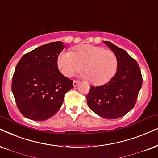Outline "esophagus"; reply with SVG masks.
<instances>
[{
	"instance_id": "esophagus-1",
	"label": "esophagus",
	"mask_w": 158,
	"mask_h": 158,
	"mask_svg": "<svg viewBox=\"0 0 158 158\" xmlns=\"http://www.w3.org/2000/svg\"><path fill=\"white\" fill-rule=\"evenodd\" d=\"M80 83V81H78V80H73V85L74 87H77V86L79 85V84Z\"/></svg>"
}]
</instances>
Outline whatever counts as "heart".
<instances>
[{
	"label": "heart",
	"instance_id": "1",
	"mask_svg": "<svg viewBox=\"0 0 158 158\" xmlns=\"http://www.w3.org/2000/svg\"><path fill=\"white\" fill-rule=\"evenodd\" d=\"M57 65L66 77L82 70L85 77L95 85H102L109 81L118 68V59L114 52L99 46H77L70 52L60 55Z\"/></svg>",
	"mask_w": 158,
	"mask_h": 158
}]
</instances>
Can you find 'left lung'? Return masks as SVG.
<instances>
[{
  "label": "left lung",
  "mask_w": 158,
  "mask_h": 158,
  "mask_svg": "<svg viewBox=\"0 0 158 158\" xmlns=\"http://www.w3.org/2000/svg\"><path fill=\"white\" fill-rule=\"evenodd\" d=\"M104 43L117 55V71L109 82L90 87L87 101L89 109L95 114L114 119L123 117L134 107L142 86V76L137 62L126 51L109 41Z\"/></svg>",
  "instance_id": "8db88e82"
}]
</instances>
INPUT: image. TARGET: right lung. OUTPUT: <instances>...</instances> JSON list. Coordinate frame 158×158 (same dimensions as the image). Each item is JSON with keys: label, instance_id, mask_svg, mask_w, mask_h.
Returning <instances> with one entry per match:
<instances>
[{"label": "right lung", "instance_id": "add662e5", "mask_svg": "<svg viewBox=\"0 0 158 158\" xmlns=\"http://www.w3.org/2000/svg\"><path fill=\"white\" fill-rule=\"evenodd\" d=\"M63 42L47 44L24 55L12 77L11 89L18 109L35 121L50 118L58 111L73 80L60 72L57 58Z\"/></svg>", "mask_w": 158, "mask_h": 158}]
</instances>
